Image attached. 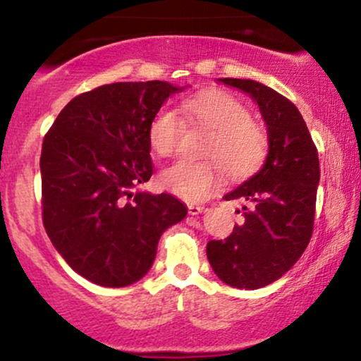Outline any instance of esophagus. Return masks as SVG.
<instances>
[{
	"mask_svg": "<svg viewBox=\"0 0 361 361\" xmlns=\"http://www.w3.org/2000/svg\"><path fill=\"white\" fill-rule=\"evenodd\" d=\"M205 210H207V207H204V205H188L190 215H198V214L205 212Z\"/></svg>",
	"mask_w": 361,
	"mask_h": 361,
	"instance_id": "obj_1",
	"label": "esophagus"
}]
</instances>
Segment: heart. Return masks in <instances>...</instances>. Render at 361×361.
Here are the masks:
<instances>
[{
  "label": "heart",
  "instance_id": "b5f03b06",
  "mask_svg": "<svg viewBox=\"0 0 361 361\" xmlns=\"http://www.w3.org/2000/svg\"><path fill=\"white\" fill-rule=\"evenodd\" d=\"M183 110L198 127L209 132L202 154L207 161H178L164 168L159 183L186 202H202L221 183L222 169L233 180L255 173L268 151V139L251 111L231 94L204 91L186 98ZM183 123L175 110L159 109L149 123V142L161 157L175 156Z\"/></svg>",
  "mask_w": 361,
  "mask_h": 361
}]
</instances>
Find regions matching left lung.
Masks as SVG:
<instances>
[{"label": "left lung", "instance_id": "8db88e82", "mask_svg": "<svg viewBox=\"0 0 361 361\" xmlns=\"http://www.w3.org/2000/svg\"><path fill=\"white\" fill-rule=\"evenodd\" d=\"M221 81L258 103L270 151L255 176L224 197L246 202L244 221L229 238L209 241L207 258L224 283L255 290L285 275L310 241L321 176L317 147L300 111L283 94L252 80Z\"/></svg>", "mask_w": 361, "mask_h": 361}]
</instances>
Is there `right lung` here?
<instances>
[{"label":"right lung","instance_id":"add662e5","mask_svg":"<svg viewBox=\"0 0 361 361\" xmlns=\"http://www.w3.org/2000/svg\"><path fill=\"white\" fill-rule=\"evenodd\" d=\"M181 88L111 82L73 98L40 154L45 233L74 271L102 287L142 279L157 241L186 207L169 193H134L152 176L149 123Z\"/></svg>","mask_w":361,"mask_h":361}]
</instances>
